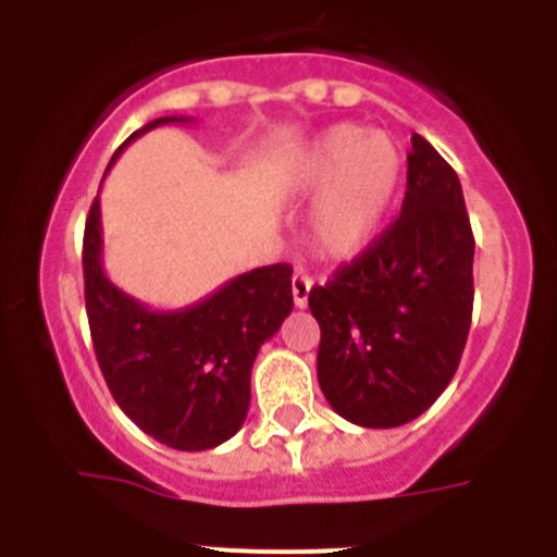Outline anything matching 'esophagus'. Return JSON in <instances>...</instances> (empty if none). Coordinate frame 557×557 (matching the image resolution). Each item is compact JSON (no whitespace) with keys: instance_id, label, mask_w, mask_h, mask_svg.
Instances as JSON below:
<instances>
[{"instance_id":"obj_1","label":"esophagus","mask_w":557,"mask_h":557,"mask_svg":"<svg viewBox=\"0 0 557 557\" xmlns=\"http://www.w3.org/2000/svg\"><path fill=\"white\" fill-rule=\"evenodd\" d=\"M309 289H312V278L307 273H295L293 275V301L295 307L304 309L309 304Z\"/></svg>"}]
</instances>
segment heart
<instances>
[{"instance_id": "1", "label": "heart", "mask_w": 557, "mask_h": 557, "mask_svg": "<svg viewBox=\"0 0 557 557\" xmlns=\"http://www.w3.org/2000/svg\"><path fill=\"white\" fill-rule=\"evenodd\" d=\"M405 178V150L393 136L366 125H337L314 141L289 172L301 195H318L309 245L346 262L376 239Z\"/></svg>"}]
</instances>
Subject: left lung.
<instances>
[{
  "instance_id": "left-lung-1",
  "label": "left lung",
  "mask_w": 557,
  "mask_h": 557,
  "mask_svg": "<svg viewBox=\"0 0 557 557\" xmlns=\"http://www.w3.org/2000/svg\"><path fill=\"white\" fill-rule=\"evenodd\" d=\"M474 307V234L457 172L412 133L401 214L323 287L318 382L337 416L401 426L435 405L460 366Z\"/></svg>"
}]
</instances>
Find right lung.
<instances>
[{
	"mask_svg": "<svg viewBox=\"0 0 557 557\" xmlns=\"http://www.w3.org/2000/svg\"><path fill=\"white\" fill-rule=\"evenodd\" d=\"M166 122L189 120L161 116L127 141ZM83 282L97 362L133 424L178 451L234 437L248 416L256 354L293 312V268H256L191 307L156 312L108 282L95 200L83 234Z\"/></svg>",
	"mask_w": 557,
	"mask_h": 557,
	"instance_id": "add662e5",
	"label": "right lung"
}]
</instances>
